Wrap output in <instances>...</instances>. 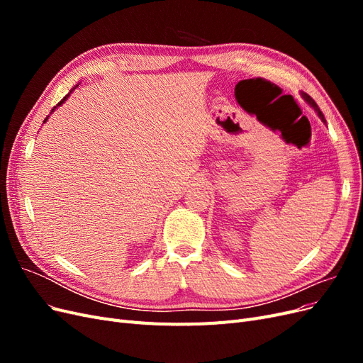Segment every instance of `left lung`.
<instances>
[{
  "instance_id": "obj_1",
  "label": "left lung",
  "mask_w": 363,
  "mask_h": 363,
  "mask_svg": "<svg viewBox=\"0 0 363 363\" xmlns=\"http://www.w3.org/2000/svg\"><path fill=\"white\" fill-rule=\"evenodd\" d=\"M301 96H303V100H304V101H306L307 104H309V106H311V107L313 108V111L316 112V115H318V116H320V119H321V121H323V123L325 124V118H324L323 112L320 111V107H318V106H316V103H315V101L312 100V98H311L309 95H307V94H304V92H301Z\"/></svg>"
}]
</instances>
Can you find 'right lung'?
<instances>
[{"mask_svg":"<svg viewBox=\"0 0 363 363\" xmlns=\"http://www.w3.org/2000/svg\"><path fill=\"white\" fill-rule=\"evenodd\" d=\"M77 86H79V84H77ZM77 86H74V87H72V89L69 91V94H68V95H65V96H63V100H62V101H60V103H59V104H57L56 107H54V108H52V111H51V113H52L54 111H56V108H57L59 106H62V104H63L65 101H67V100H68V98H69V95H71V92H72V91L75 89V87H77ZM48 118H50V116H47V118H45V121H43V124H45V123H47V121H48Z\"/></svg>","mask_w":363,"mask_h":363,"instance_id":"add662e5","label":"right lung"}]
</instances>
